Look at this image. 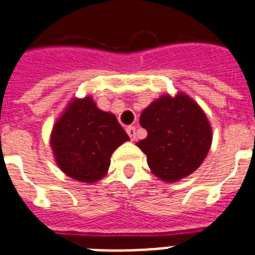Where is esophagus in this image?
<instances>
[{
  "instance_id": "obj_1",
  "label": "esophagus",
  "mask_w": 255,
  "mask_h": 255,
  "mask_svg": "<svg viewBox=\"0 0 255 255\" xmlns=\"http://www.w3.org/2000/svg\"><path fill=\"white\" fill-rule=\"evenodd\" d=\"M126 131H127L128 136L131 137V140H135V139H136V128L133 127V126H129V127L126 128Z\"/></svg>"
}]
</instances>
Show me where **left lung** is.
Segmentation results:
<instances>
[{
  "label": "left lung",
  "mask_w": 255,
  "mask_h": 255,
  "mask_svg": "<svg viewBox=\"0 0 255 255\" xmlns=\"http://www.w3.org/2000/svg\"><path fill=\"white\" fill-rule=\"evenodd\" d=\"M147 137L136 143L154 174L165 182L188 177L199 167L212 143L203 109L185 93L162 96L140 115Z\"/></svg>",
  "instance_id": "left-lung-1"
}]
</instances>
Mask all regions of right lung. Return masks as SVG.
<instances>
[{
    "label": "right lung",
    "mask_w": 255,
    "mask_h": 255,
    "mask_svg": "<svg viewBox=\"0 0 255 255\" xmlns=\"http://www.w3.org/2000/svg\"><path fill=\"white\" fill-rule=\"evenodd\" d=\"M129 137L115 115L97 108L92 97L74 99L51 132V148L59 169L81 182L107 174L111 155Z\"/></svg>",
    "instance_id": "right-lung-1"
}]
</instances>
